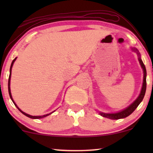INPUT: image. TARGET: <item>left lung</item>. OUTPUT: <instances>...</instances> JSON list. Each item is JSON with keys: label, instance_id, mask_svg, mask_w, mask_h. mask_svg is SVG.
Returning <instances> with one entry per match:
<instances>
[{"label": "left lung", "instance_id": "1", "mask_svg": "<svg viewBox=\"0 0 153 153\" xmlns=\"http://www.w3.org/2000/svg\"><path fill=\"white\" fill-rule=\"evenodd\" d=\"M131 50L134 51V52H137L138 57H139V62L140 63V65H141L142 68L143 70L144 73V77H143V87H142L141 91H140V94L139 95L135 101L131 103V105H129L127 108H124V110L121 111L117 112V113H112V114H106V113H103V112H100V114H101L103 117H106V118L111 119H123L125 118V117H128L136 109L137 107L139 106L140 103L142 102V101L143 100L144 96H145V91H146V87H147V82H146V76H147V72H146V68H145V65L143 62V60L141 59V57H140V54L139 52V51L137 50L134 47H131Z\"/></svg>", "mask_w": 153, "mask_h": 153}]
</instances>
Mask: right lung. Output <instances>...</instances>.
Listing matches in <instances>:
<instances>
[{
    "label": "right lung",
    "instance_id": "1",
    "mask_svg": "<svg viewBox=\"0 0 153 153\" xmlns=\"http://www.w3.org/2000/svg\"><path fill=\"white\" fill-rule=\"evenodd\" d=\"M16 58H17V57H16V58H15L14 59H13V61H12L11 65H10V75H9V78H8V93H9V96H10V99L12 100V101H13V103H14L15 106L17 107V108H18V109H19V111H20L21 112H22V113L23 114H24L25 116H26V117H29V118H31V119H41V118H44V117H46L47 116L50 115V114H52V113H53V112H53H52V113H50V114H45V115H43V116H31V115H29V114H26L25 112L22 111L21 110L20 108H19L18 106H17V105L16 104L14 101H13V98H12V96H11V93H10V75H11V69H12V67H13V63H14V62L16 61Z\"/></svg>",
    "mask_w": 153,
    "mask_h": 153
}]
</instances>
